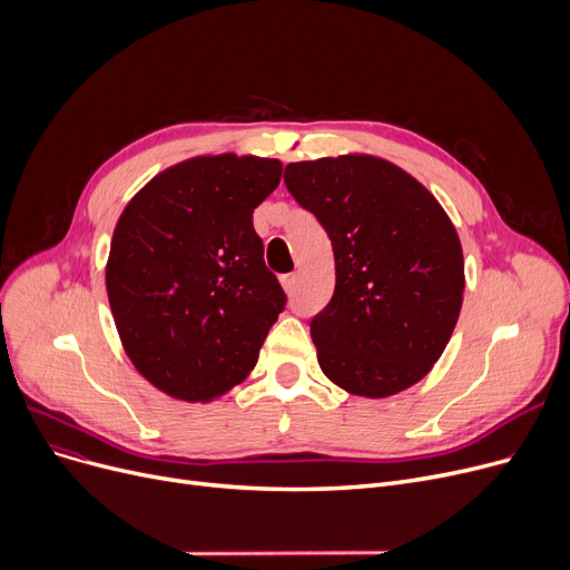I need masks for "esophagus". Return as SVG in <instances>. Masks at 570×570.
Listing matches in <instances>:
<instances>
[{
	"instance_id": "esophagus-1",
	"label": "esophagus",
	"mask_w": 570,
	"mask_h": 570,
	"mask_svg": "<svg viewBox=\"0 0 570 570\" xmlns=\"http://www.w3.org/2000/svg\"><path fill=\"white\" fill-rule=\"evenodd\" d=\"M282 286H284L286 293H295V288H297V275H295V273L284 275V277H282Z\"/></svg>"
}]
</instances>
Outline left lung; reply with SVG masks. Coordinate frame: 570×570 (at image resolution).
<instances>
[{
  "label": "left lung",
  "mask_w": 570,
  "mask_h": 570,
  "mask_svg": "<svg viewBox=\"0 0 570 570\" xmlns=\"http://www.w3.org/2000/svg\"><path fill=\"white\" fill-rule=\"evenodd\" d=\"M284 183L333 243L335 293L309 323L325 376L363 397L421 381L462 309V245L443 207L363 155L288 164Z\"/></svg>",
  "instance_id": "left-lung-1"
}]
</instances>
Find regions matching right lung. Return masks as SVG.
I'll return each instance as SVG.
<instances>
[{
    "label": "right lung",
    "instance_id": "obj_1",
    "mask_svg": "<svg viewBox=\"0 0 570 570\" xmlns=\"http://www.w3.org/2000/svg\"><path fill=\"white\" fill-rule=\"evenodd\" d=\"M279 179L277 159L196 157L125 207L106 267L108 301L127 355L159 391L209 402L254 370L286 307L252 222Z\"/></svg>",
    "mask_w": 570,
    "mask_h": 570
}]
</instances>
